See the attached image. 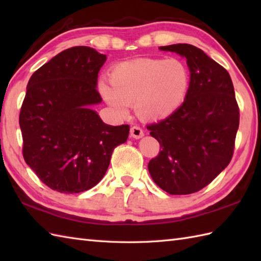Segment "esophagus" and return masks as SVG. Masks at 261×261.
<instances>
[{
  "label": "esophagus",
  "instance_id": "esophagus-1",
  "mask_svg": "<svg viewBox=\"0 0 261 261\" xmlns=\"http://www.w3.org/2000/svg\"><path fill=\"white\" fill-rule=\"evenodd\" d=\"M143 135H145L143 134V130L139 125H134L130 129V136L135 138V139H140V138L143 137Z\"/></svg>",
  "mask_w": 261,
  "mask_h": 261
}]
</instances>
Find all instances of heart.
Returning a JSON list of instances; mask_svg holds the SVG:
<instances>
[{
    "instance_id": "1",
    "label": "heart",
    "mask_w": 261,
    "mask_h": 261,
    "mask_svg": "<svg viewBox=\"0 0 261 261\" xmlns=\"http://www.w3.org/2000/svg\"><path fill=\"white\" fill-rule=\"evenodd\" d=\"M190 74L178 59L143 58L122 63L111 71L110 84L99 82L105 101L122 115L129 104L145 120H160L174 113L184 102Z\"/></svg>"
}]
</instances>
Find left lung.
Wrapping results in <instances>:
<instances>
[{
  "label": "left lung",
  "mask_w": 261,
  "mask_h": 261,
  "mask_svg": "<svg viewBox=\"0 0 261 261\" xmlns=\"http://www.w3.org/2000/svg\"><path fill=\"white\" fill-rule=\"evenodd\" d=\"M187 59L191 82L185 101L164 120L147 125L160 143L148 164L153 181L171 195L207 186L231 162L240 121L234 88L224 67L187 43L160 47Z\"/></svg>",
  "instance_id": "obj_1"
}]
</instances>
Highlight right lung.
I'll return each mask as SVG.
<instances>
[{"label": "right lung", "instance_id": "add662e5", "mask_svg": "<svg viewBox=\"0 0 261 261\" xmlns=\"http://www.w3.org/2000/svg\"><path fill=\"white\" fill-rule=\"evenodd\" d=\"M107 56L66 49L30 77L19 123L22 153L43 184L60 193L90 190L103 178L130 126L109 125L90 107L102 102L97 75Z\"/></svg>", "mask_w": 261, "mask_h": 261}]
</instances>
